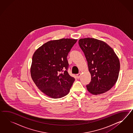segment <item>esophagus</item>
<instances>
[{
  "instance_id": "1",
  "label": "esophagus",
  "mask_w": 133,
  "mask_h": 133,
  "mask_svg": "<svg viewBox=\"0 0 133 133\" xmlns=\"http://www.w3.org/2000/svg\"><path fill=\"white\" fill-rule=\"evenodd\" d=\"M77 79H79V78L81 77V73H78V74H77Z\"/></svg>"
}]
</instances>
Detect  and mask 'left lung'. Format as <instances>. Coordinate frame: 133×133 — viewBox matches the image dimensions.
Wrapping results in <instances>:
<instances>
[{
	"instance_id": "obj_1",
	"label": "left lung",
	"mask_w": 133,
	"mask_h": 133,
	"mask_svg": "<svg viewBox=\"0 0 133 133\" xmlns=\"http://www.w3.org/2000/svg\"><path fill=\"white\" fill-rule=\"evenodd\" d=\"M79 45L87 61L91 81L86 85L89 92L99 95L109 91L117 82L120 62L117 55L108 45L93 38H81Z\"/></svg>"
}]
</instances>
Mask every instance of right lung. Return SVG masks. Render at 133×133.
<instances>
[{
  "label": "right lung",
  "mask_w": 133,
  "mask_h": 133,
  "mask_svg": "<svg viewBox=\"0 0 133 133\" xmlns=\"http://www.w3.org/2000/svg\"><path fill=\"white\" fill-rule=\"evenodd\" d=\"M77 41L71 38L49 41L34 52L31 77L38 88L48 97L59 98L70 92L75 79L67 71V57Z\"/></svg>",
  "instance_id": "obj_1"
}]
</instances>
